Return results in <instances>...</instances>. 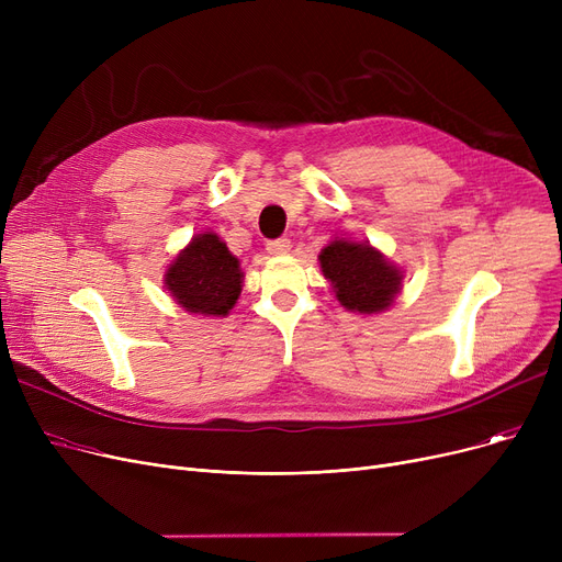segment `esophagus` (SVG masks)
<instances>
[{"mask_svg":"<svg viewBox=\"0 0 562 562\" xmlns=\"http://www.w3.org/2000/svg\"><path fill=\"white\" fill-rule=\"evenodd\" d=\"M266 250H269L271 255H286L291 250V241L286 239V236H280V239H273L266 244Z\"/></svg>","mask_w":562,"mask_h":562,"instance_id":"esophagus-1","label":"esophagus"}]
</instances>
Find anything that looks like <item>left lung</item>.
<instances>
[{"mask_svg":"<svg viewBox=\"0 0 562 562\" xmlns=\"http://www.w3.org/2000/svg\"><path fill=\"white\" fill-rule=\"evenodd\" d=\"M318 261L337 301L350 312L378 314L387 310L403 286L398 266L369 241L335 239L321 250Z\"/></svg>","mask_w":562,"mask_h":562,"instance_id":"left-lung-1","label":"left lung"}]
</instances>
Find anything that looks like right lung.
I'll use <instances>...</instances> for the list:
<instances>
[{
    "label": "right lung",
    "mask_w": 562,
    "mask_h": 562,
    "mask_svg": "<svg viewBox=\"0 0 562 562\" xmlns=\"http://www.w3.org/2000/svg\"><path fill=\"white\" fill-rule=\"evenodd\" d=\"M241 280L239 259L214 232L195 234L164 276L175 303L202 316H227L241 293Z\"/></svg>",
    "instance_id": "1"
}]
</instances>
